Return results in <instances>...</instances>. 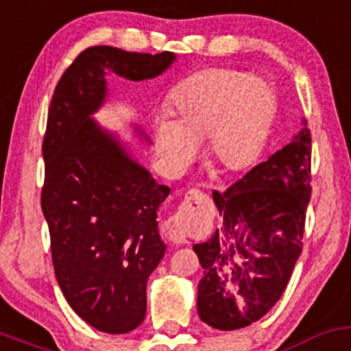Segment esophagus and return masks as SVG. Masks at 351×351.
I'll return each instance as SVG.
<instances>
[{
    "label": "esophagus",
    "instance_id": "obj_1",
    "mask_svg": "<svg viewBox=\"0 0 351 351\" xmlns=\"http://www.w3.org/2000/svg\"><path fill=\"white\" fill-rule=\"evenodd\" d=\"M202 199H206V194H202L201 191H197V189L187 191L186 195H184V201H186V204H182V207L186 209L187 202H195V204H197V202H201ZM167 237L172 241V243H177V244L187 243L186 229L182 228V224H180L176 217H171V219H169Z\"/></svg>",
    "mask_w": 351,
    "mask_h": 351
}]
</instances>
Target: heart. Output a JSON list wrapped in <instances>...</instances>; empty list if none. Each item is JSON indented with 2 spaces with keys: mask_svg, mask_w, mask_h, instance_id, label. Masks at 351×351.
<instances>
[{
  "mask_svg": "<svg viewBox=\"0 0 351 351\" xmlns=\"http://www.w3.org/2000/svg\"><path fill=\"white\" fill-rule=\"evenodd\" d=\"M276 97L259 77L232 69H206L180 82L172 110L154 122L162 164L182 174L206 138L207 162L219 174L247 171L259 159L273 122Z\"/></svg>",
  "mask_w": 351,
  "mask_h": 351,
  "instance_id": "heart-1",
  "label": "heart"
}]
</instances>
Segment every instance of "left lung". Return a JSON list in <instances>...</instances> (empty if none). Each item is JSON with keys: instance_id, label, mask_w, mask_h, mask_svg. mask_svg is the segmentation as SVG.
Wrapping results in <instances>:
<instances>
[{"instance_id": "1", "label": "left lung", "mask_w": 351, "mask_h": 351, "mask_svg": "<svg viewBox=\"0 0 351 351\" xmlns=\"http://www.w3.org/2000/svg\"><path fill=\"white\" fill-rule=\"evenodd\" d=\"M301 123L288 145L213 194L222 222L194 244L204 269L197 313L209 326L229 331L258 322L291 278L311 197V135L306 120Z\"/></svg>"}]
</instances>
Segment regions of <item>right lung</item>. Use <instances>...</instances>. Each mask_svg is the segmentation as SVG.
Instances as JSON below:
<instances>
[{"instance_id": "1", "label": "right lung", "mask_w": 351, "mask_h": 351, "mask_svg": "<svg viewBox=\"0 0 351 351\" xmlns=\"http://www.w3.org/2000/svg\"><path fill=\"white\" fill-rule=\"evenodd\" d=\"M176 58L86 48L60 78L48 108L41 209L55 276L71 310L104 333H129L144 322L147 280L167 247L157 213L171 189L93 114L107 100V77L150 80ZM134 134L150 144L141 127Z\"/></svg>"}]
</instances>
